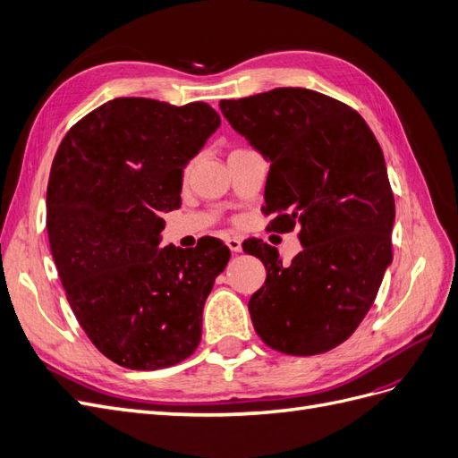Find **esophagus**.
Returning a JSON list of instances; mask_svg holds the SVG:
<instances>
[{"instance_id":"esophagus-1","label":"esophagus","mask_w":458,"mask_h":458,"mask_svg":"<svg viewBox=\"0 0 458 458\" xmlns=\"http://www.w3.org/2000/svg\"><path fill=\"white\" fill-rule=\"evenodd\" d=\"M225 244L229 246V250L234 252V254L242 250V242H241L237 237H227V239H225Z\"/></svg>"}]
</instances>
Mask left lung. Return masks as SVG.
<instances>
[{
  "label": "left lung",
  "mask_w": 458,
  "mask_h": 458,
  "mask_svg": "<svg viewBox=\"0 0 458 458\" xmlns=\"http://www.w3.org/2000/svg\"><path fill=\"white\" fill-rule=\"evenodd\" d=\"M219 108L271 162L263 212L273 229H300L301 252L288 266L273 246H246L267 271L248 301L254 328L276 352L325 353L353 335L392 263L395 202L382 148L361 114L311 89L276 88Z\"/></svg>",
  "instance_id": "obj_1"
}]
</instances>
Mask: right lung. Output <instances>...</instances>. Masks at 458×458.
Masks as SVG:
<instances>
[{
  "label": "right lung",
  "mask_w": 458,
  "mask_h": 458,
  "mask_svg": "<svg viewBox=\"0 0 458 458\" xmlns=\"http://www.w3.org/2000/svg\"><path fill=\"white\" fill-rule=\"evenodd\" d=\"M206 103L118 97L71 128L53 158L47 233L66 300L110 361L157 370L202 336V310L229 248H160L165 212L182 206L183 170L217 128Z\"/></svg>",
  "instance_id": "obj_1"
}]
</instances>
